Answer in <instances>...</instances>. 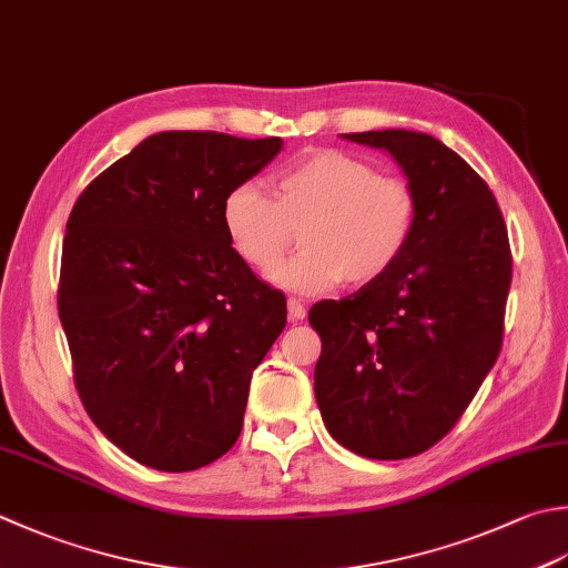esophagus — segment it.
Instances as JSON below:
<instances>
[{"mask_svg":"<svg viewBox=\"0 0 568 568\" xmlns=\"http://www.w3.org/2000/svg\"><path fill=\"white\" fill-rule=\"evenodd\" d=\"M305 313H307V310H305L303 303H300V300H295V297L287 300V315H291L293 322L305 320Z\"/></svg>","mask_w":568,"mask_h":568,"instance_id":"1","label":"esophagus"}]
</instances>
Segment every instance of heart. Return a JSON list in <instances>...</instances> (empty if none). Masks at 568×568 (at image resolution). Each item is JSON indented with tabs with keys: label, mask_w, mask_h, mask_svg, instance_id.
Returning <instances> with one entry per match:
<instances>
[{
	"label": "heart",
	"mask_w": 568,
	"mask_h": 568,
	"mask_svg": "<svg viewBox=\"0 0 568 568\" xmlns=\"http://www.w3.org/2000/svg\"><path fill=\"white\" fill-rule=\"evenodd\" d=\"M221 224L233 253L265 273L293 246L291 261L271 281L287 293L317 295L379 281L402 261L418 224V192L406 176L376 172L344 150H315L273 180V199L241 182L221 204Z\"/></svg>",
	"instance_id": "heart-1"
}]
</instances>
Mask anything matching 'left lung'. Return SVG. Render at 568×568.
I'll use <instances>...</instances> for the list:
<instances>
[{"label":"left lung","instance_id":"1","mask_svg":"<svg viewBox=\"0 0 568 568\" xmlns=\"http://www.w3.org/2000/svg\"><path fill=\"white\" fill-rule=\"evenodd\" d=\"M344 138L392 152L418 192V224L379 281L310 307L322 339L315 398L339 446L414 458L458 424L497 362L513 251L490 186L440 140L414 130Z\"/></svg>","mask_w":568,"mask_h":568}]
</instances>
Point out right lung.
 Segmentation results:
<instances>
[{
	"mask_svg": "<svg viewBox=\"0 0 568 568\" xmlns=\"http://www.w3.org/2000/svg\"><path fill=\"white\" fill-rule=\"evenodd\" d=\"M281 144L158 132L75 199L59 277L73 382L105 438L148 468L186 473L231 450L253 369L285 327V295L221 224L226 194Z\"/></svg>",
	"mask_w": 568,
	"mask_h": 568,
	"instance_id": "right-lung-1",
	"label": "right lung"
}]
</instances>
